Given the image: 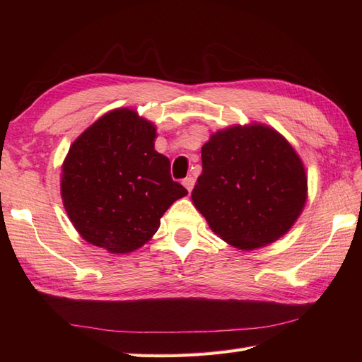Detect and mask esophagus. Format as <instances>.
<instances>
[{
  "label": "esophagus",
  "mask_w": 362,
  "mask_h": 362,
  "mask_svg": "<svg viewBox=\"0 0 362 362\" xmlns=\"http://www.w3.org/2000/svg\"><path fill=\"white\" fill-rule=\"evenodd\" d=\"M182 183H183V187H185L188 191H191L193 189V187H194V177H185V179L182 180Z\"/></svg>",
  "instance_id": "34e87169"
}]
</instances>
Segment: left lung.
<instances>
[{
  "instance_id": "8db88e82",
  "label": "left lung",
  "mask_w": 362,
  "mask_h": 362,
  "mask_svg": "<svg viewBox=\"0 0 362 362\" xmlns=\"http://www.w3.org/2000/svg\"><path fill=\"white\" fill-rule=\"evenodd\" d=\"M306 174L294 148L263 124L232 126L202 146V174L191 193L210 228L236 249L263 247L302 213Z\"/></svg>"
}]
</instances>
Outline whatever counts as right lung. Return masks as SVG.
<instances>
[{
    "mask_svg": "<svg viewBox=\"0 0 362 362\" xmlns=\"http://www.w3.org/2000/svg\"><path fill=\"white\" fill-rule=\"evenodd\" d=\"M156 126L135 110L117 109L93 122L71 144L62 165L60 193L74 228L110 253L148 243L160 218L188 194L153 149Z\"/></svg>",
    "mask_w": 362,
    "mask_h": 362,
    "instance_id": "1",
    "label": "right lung"
}]
</instances>
